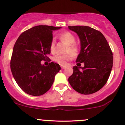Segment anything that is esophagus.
I'll return each mask as SVG.
<instances>
[{
    "instance_id": "obj_1",
    "label": "esophagus",
    "mask_w": 125,
    "mask_h": 125,
    "mask_svg": "<svg viewBox=\"0 0 125 125\" xmlns=\"http://www.w3.org/2000/svg\"><path fill=\"white\" fill-rule=\"evenodd\" d=\"M65 68V66H61V68L62 69V70H63V69Z\"/></svg>"
}]
</instances>
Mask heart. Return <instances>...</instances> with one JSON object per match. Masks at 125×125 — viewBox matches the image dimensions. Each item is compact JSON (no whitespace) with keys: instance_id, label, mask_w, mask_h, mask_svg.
I'll return each mask as SVG.
<instances>
[{"instance_id":"1","label":"heart","mask_w":125,"mask_h":125,"mask_svg":"<svg viewBox=\"0 0 125 125\" xmlns=\"http://www.w3.org/2000/svg\"><path fill=\"white\" fill-rule=\"evenodd\" d=\"M59 39L65 43L67 46L66 50V52H70V54L65 55H56L53 57V60L55 62L64 65L67 63L68 61L71 60L73 57V55L75 56L79 52V47L75 44V38L74 35L70 32H65L59 35ZM55 48V41L54 39H52L50 44V50L51 52H54Z\"/></svg>"}]
</instances>
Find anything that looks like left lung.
Returning a JSON list of instances; mask_svg holds the SVG:
<instances>
[{
    "instance_id": "1",
    "label": "left lung",
    "mask_w": 125,
    "mask_h": 125,
    "mask_svg": "<svg viewBox=\"0 0 125 125\" xmlns=\"http://www.w3.org/2000/svg\"><path fill=\"white\" fill-rule=\"evenodd\" d=\"M80 39V52L77 65L68 82L72 88L82 94H91L106 83L113 64V52L100 31L87 26H68ZM81 62L84 66H80Z\"/></svg>"
}]
</instances>
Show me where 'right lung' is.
Wrapping results in <instances>:
<instances>
[{"mask_svg":"<svg viewBox=\"0 0 125 125\" xmlns=\"http://www.w3.org/2000/svg\"><path fill=\"white\" fill-rule=\"evenodd\" d=\"M61 28L34 26L22 32L16 40L10 67L16 83L26 94L39 96L46 93L61 69L59 64L54 62L46 66L41 63L51 53L52 31Z\"/></svg>","mask_w":125,"mask_h":125,"instance_id":"add662e5","label":"right lung"}]
</instances>
